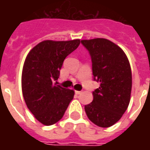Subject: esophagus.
<instances>
[{
    "label": "esophagus",
    "instance_id": "esophagus-1",
    "mask_svg": "<svg viewBox=\"0 0 150 150\" xmlns=\"http://www.w3.org/2000/svg\"><path fill=\"white\" fill-rule=\"evenodd\" d=\"M75 93L76 95H79V94H81L82 93V91H75Z\"/></svg>",
    "mask_w": 150,
    "mask_h": 150
}]
</instances>
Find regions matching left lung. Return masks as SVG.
I'll return each instance as SVG.
<instances>
[{
	"mask_svg": "<svg viewBox=\"0 0 150 150\" xmlns=\"http://www.w3.org/2000/svg\"><path fill=\"white\" fill-rule=\"evenodd\" d=\"M90 54L92 74L100 88L93 100L85 105L88 119L99 127L108 128L119 120L130 101L132 72L129 59L121 48L105 38L82 40Z\"/></svg>",
	"mask_w": 150,
	"mask_h": 150,
	"instance_id": "obj_1",
	"label": "left lung"
}]
</instances>
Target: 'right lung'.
<instances>
[{
	"mask_svg": "<svg viewBox=\"0 0 150 150\" xmlns=\"http://www.w3.org/2000/svg\"><path fill=\"white\" fill-rule=\"evenodd\" d=\"M80 44V40L56 42L46 40L31 50L25 60L21 88L25 102L35 118L45 125L62 119L73 90L58 83L60 69L67 56Z\"/></svg>",
	"mask_w": 150,
	"mask_h": 150,
	"instance_id": "add662e5",
	"label": "right lung"
}]
</instances>
